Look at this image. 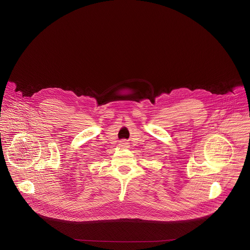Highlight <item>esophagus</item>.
Returning <instances> with one entry per match:
<instances>
[{"label":"esophagus","mask_w":250,"mask_h":250,"mask_svg":"<svg viewBox=\"0 0 250 250\" xmlns=\"http://www.w3.org/2000/svg\"><path fill=\"white\" fill-rule=\"evenodd\" d=\"M119 145H120V147H121V148H127V147H128V146H127V145H128V143H127L125 140H122V141L120 142V144H119Z\"/></svg>","instance_id":"34e87169"}]
</instances>
